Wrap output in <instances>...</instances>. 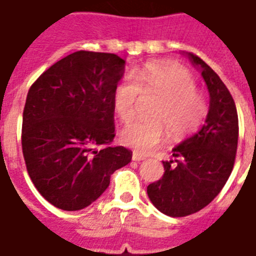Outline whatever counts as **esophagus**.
<instances>
[{"mask_svg": "<svg viewBox=\"0 0 256 256\" xmlns=\"http://www.w3.org/2000/svg\"><path fill=\"white\" fill-rule=\"evenodd\" d=\"M132 160H133V161L140 162V161H144V160H146V157H145V156H142V154L133 153L132 154Z\"/></svg>", "mask_w": 256, "mask_h": 256, "instance_id": "esophagus-1", "label": "esophagus"}]
</instances>
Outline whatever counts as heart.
I'll return each mask as SVG.
<instances>
[{
    "label": "heart",
    "mask_w": 256,
    "mask_h": 256,
    "mask_svg": "<svg viewBox=\"0 0 256 256\" xmlns=\"http://www.w3.org/2000/svg\"><path fill=\"white\" fill-rule=\"evenodd\" d=\"M141 92L161 96L153 116L157 119L134 120L120 133L126 146L140 153L156 150L168 136L182 138L200 126L208 106L202 92L196 88L190 70L172 62H148L134 76H126L114 90V108L123 123H128L136 112Z\"/></svg>",
    "instance_id": "heart-1"
}]
</instances>
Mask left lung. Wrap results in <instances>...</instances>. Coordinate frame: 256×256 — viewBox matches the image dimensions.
<instances>
[{
	"label": "left lung",
	"mask_w": 256,
	"mask_h": 256,
	"mask_svg": "<svg viewBox=\"0 0 256 256\" xmlns=\"http://www.w3.org/2000/svg\"><path fill=\"white\" fill-rule=\"evenodd\" d=\"M202 72L209 92V111L202 130L172 149L160 180L148 196L160 212L184 217L199 212L222 190L233 170L238 145V114L221 78L199 56L187 54Z\"/></svg>",
	"instance_id": "8db88e82"
}]
</instances>
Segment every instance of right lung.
Returning <instances> with one entry per match:
<instances>
[{
	"instance_id": "add662e5",
	"label": "right lung",
	"mask_w": 256,
	"mask_h": 256,
	"mask_svg": "<svg viewBox=\"0 0 256 256\" xmlns=\"http://www.w3.org/2000/svg\"><path fill=\"white\" fill-rule=\"evenodd\" d=\"M126 61L77 50L34 82L23 110L22 150L40 195L56 208L80 210L102 195L132 152L115 137L114 90Z\"/></svg>"
}]
</instances>
